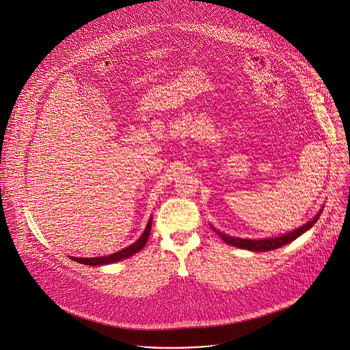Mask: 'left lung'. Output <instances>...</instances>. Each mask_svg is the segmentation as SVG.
Returning <instances> with one entry per match:
<instances>
[{"label":"left lung","mask_w":350,"mask_h":350,"mask_svg":"<svg viewBox=\"0 0 350 350\" xmlns=\"http://www.w3.org/2000/svg\"><path fill=\"white\" fill-rule=\"evenodd\" d=\"M320 214H317L310 222L305 224L304 226H301L299 229L291 232V233H287L282 237H274V239H263V240H248V239H236V237H230V236H226V234H222L219 232H217L224 241H226L228 244L230 245H234V247H239V248H244V250H250V251H258V252H265V251H271V250H275V248H280L288 243H291L293 240H295L297 237H299L302 233H305L306 230H309L319 219Z\"/></svg>","instance_id":"obj_1"}]
</instances>
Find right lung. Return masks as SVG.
Instances as JSON below:
<instances>
[{
	"label": "right lung",
	"mask_w": 350,
	"mask_h": 350,
	"mask_svg": "<svg viewBox=\"0 0 350 350\" xmlns=\"http://www.w3.org/2000/svg\"><path fill=\"white\" fill-rule=\"evenodd\" d=\"M150 229H152V218L144 232V234L141 236V239H139L137 241H135L132 245L116 252V254H111L109 256H99V258H75L72 256L73 260L79 262V263H84V265H90V266H98V265H107V263H113V262H118V260H122V259H126L129 256H132L133 254L141 251L145 244L148 243V239L150 236Z\"/></svg>",
	"instance_id": "1"
}]
</instances>
